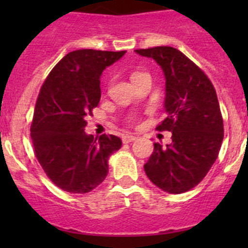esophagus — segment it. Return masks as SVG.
<instances>
[{"mask_svg":"<svg viewBox=\"0 0 248 248\" xmlns=\"http://www.w3.org/2000/svg\"><path fill=\"white\" fill-rule=\"evenodd\" d=\"M135 139H137V137H134V135H124V137H123V143L129 144L131 143V141H134Z\"/></svg>","mask_w":248,"mask_h":248,"instance_id":"1","label":"esophagus"}]
</instances>
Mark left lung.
Instances as JSON below:
<instances>
[{
    "instance_id": "8db88e82",
    "label": "left lung",
    "mask_w": 248,
    "mask_h": 248,
    "mask_svg": "<svg viewBox=\"0 0 248 248\" xmlns=\"http://www.w3.org/2000/svg\"><path fill=\"white\" fill-rule=\"evenodd\" d=\"M153 58L165 76L168 117L157 130L172 133V141L154 151L144 165L154 185L169 194H183L202 181L217 159L223 139V122L211 80L198 65L172 47L137 49Z\"/></svg>"
}]
</instances>
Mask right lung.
<instances>
[{"mask_svg":"<svg viewBox=\"0 0 248 248\" xmlns=\"http://www.w3.org/2000/svg\"><path fill=\"white\" fill-rule=\"evenodd\" d=\"M124 54L125 50H73L43 83L31 138L37 160L59 189L87 194L108 175L109 156L119 150L122 140L115 135H88L85 118L99 104L103 71Z\"/></svg>","mask_w":248,"mask_h":248,"instance_id":"right-lung-1","label":"right lung"}]
</instances>
